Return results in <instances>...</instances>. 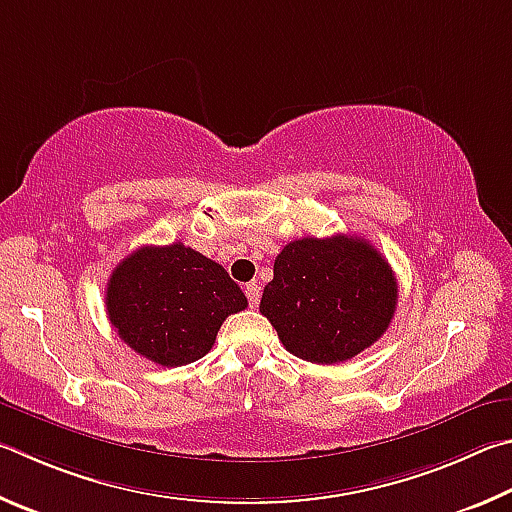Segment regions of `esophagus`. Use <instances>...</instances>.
<instances>
[{"label":"esophagus","mask_w":512,"mask_h":512,"mask_svg":"<svg viewBox=\"0 0 512 512\" xmlns=\"http://www.w3.org/2000/svg\"><path fill=\"white\" fill-rule=\"evenodd\" d=\"M245 294H247V301L251 308H258V301H261V288H258L256 283H249L245 288Z\"/></svg>","instance_id":"1"}]
</instances>
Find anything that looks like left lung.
<instances>
[{
    "mask_svg": "<svg viewBox=\"0 0 512 512\" xmlns=\"http://www.w3.org/2000/svg\"><path fill=\"white\" fill-rule=\"evenodd\" d=\"M398 283L371 242L337 233L292 240L274 261L261 312L285 351L312 364H339L387 333Z\"/></svg>",
    "mask_w": 512,
    "mask_h": 512,
    "instance_id": "1",
    "label": "left lung"
}]
</instances>
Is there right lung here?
Listing matches in <instances>:
<instances>
[{"label": "right lung", "instance_id": "obj_1", "mask_svg": "<svg viewBox=\"0 0 512 512\" xmlns=\"http://www.w3.org/2000/svg\"><path fill=\"white\" fill-rule=\"evenodd\" d=\"M110 324L134 353L159 366H184L211 351L222 321L247 308L227 270L173 242L141 247L107 281Z\"/></svg>", "mask_w": 512, "mask_h": 512}]
</instances>
